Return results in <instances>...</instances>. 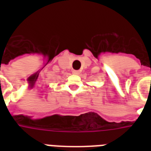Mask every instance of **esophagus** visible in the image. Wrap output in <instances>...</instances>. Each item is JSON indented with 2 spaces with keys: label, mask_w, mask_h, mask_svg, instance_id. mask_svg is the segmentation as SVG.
<instances>
[{
  "label": "esophagus",
  "mask_w": 151,
  "mask_h": 151,
  "mask_svg": "<svg viewBox=\"0 0 151 151\" xmlns=\"http://www.w3.org/2000/svg\"><path fill=\"white\" fill-rule=\"evenodd\" d=\"M73 74H75V75H78V74H80V71H79V70H73Z\"/></svg>",
  "instance_id": "obj_1"
}]
</instances>
